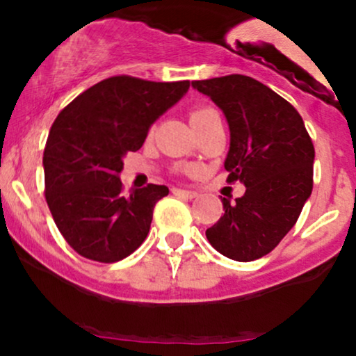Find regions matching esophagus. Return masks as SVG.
I'll list each match as a JSON object with an SVG mask.
<instances>
[{"mask_svg": "<svg viewBox=\"0 0 356 356\" xmlns=\"http://www.w3.org/2000/svg\"><path fill=\"white\" fill-rule=\"evenodd\" d=\"M172 194L174 195H181V197H187V199L197 197V192L187 191V189H172Z\"/></svg>", "mask_w": 356, "mask_h": 356, "instance_id": "34e87169", "label": "esophagus"}]
</instances>
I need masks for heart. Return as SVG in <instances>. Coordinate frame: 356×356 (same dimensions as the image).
Instances as JSON below:
<instances>
[{"instance_id":"1","label":"heart","mask_w":356,"mask_h":356,"mask_svg":"<svg viewBox=\"0 0 356 356\" xmlns=\"http://www.w3.org/2000/svg\"><path fill=\"white\" fill-rule=\"evenodd\" d=\"M212 115H218V112H216V110L212 107H195V108L191 110L189 118H191L192 127H195V125L201 124V122L207 120V118L212 117Z\"/></svg>"}]
</instances>
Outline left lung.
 Listing matches in <instances>:
<instances>
[{"label":"left lung","instance_id":"left-lung-1","mask_svg":"<svg viewBox=\"0 0 356 356\" xmlns=\"http://www.w3.org/2000/svg\"><path fill=\"white\" fill-rule=\"evenodd\" d=\"M227 118V182L246 186L243 197L222 199L224 214L206 231L216 251L248 263L271 252L296 224L313 189L314 147L298 110L246 75L195 80Z\"/></svg>","mask_w":356,"mask_h":356}]
</instances>
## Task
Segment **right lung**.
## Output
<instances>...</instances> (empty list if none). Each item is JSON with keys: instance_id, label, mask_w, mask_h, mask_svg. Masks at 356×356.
I'll return each mask as SVG.
<instances>
[{"instance_id": "right-lung-1", "label": "right lung", "mask_w": 356, "mask_h": 356, "mask_svg": "<svg viewBox=\"0 0 356 356\" xmlns=\"http://www.w3.org/2000/svg\"><path fill=\"white\" fill-rule=\"evenodd\" d=\"M189 90V80L110 76L70 102L50 129L43 154L44 199L65 241L87 259L117 263L144 243L165 186L124 194L125 154Z\"/></svg>"}]
</instances>
